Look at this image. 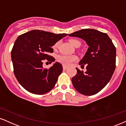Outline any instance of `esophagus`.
Instances as JSON below:
<instances>
[{
	"label": "esophagus",
	"mask_w": 126,
	"mask_h": 126,
	"mask_svg": "<svg viewBox=\"0 0 126 126\" xmlns=\"http://www.w3.org/2000/svg\"><path fill=\"white\" fill-rule=\"evenodd\" d=\"M63 70H66L67 69V67H66V66H63Z\"/></svg>",
	"instance_id": "1"
}]
</instances>
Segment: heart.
<instances>
[{"label":"heart","mask_w":126,"mask_h":126,"mask_svg":"<svg viewBox=\"0 0 126 126\" xmlns=\"http://www.w3.org/2000/svg\"><path fill=\"white\" fill-rule=\"evenodd\" d=\"M69 43L75 47L78 46H80V42L76 39H70ZM58 45L59 42H57L53 46V48L54 49L56 48ZM57 61L62 63V64L65 65V66H69L72 62L78 60V57L75 55H59L57 56Z\"/></svg>","instance_id":"b5f03b06"}]
</instances>
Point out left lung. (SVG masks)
I'll use <instances>...</instances> for the list:
<instances>
[{"label": "left lung", "instance_id": "8db88e82", "mask_svg": "<svg viewBox=\"0 0 126 126\" xmlns=\"http://www.w3.org/2000/svg\"><path fill=\"white\" fill-rule=\"evenodd\" d=\"M84 40L89 47L79 62L86 65V72L76 68L77 74L72 78L76 90L86 96L98 93L111 79L116 68V50L106 33L95 29L80 30L69 34Z\"/></svg>", "mask_w": 126, "mask_h": 126}]
</instances>
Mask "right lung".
<instances>
[{"label": "right lung", "instance_id": "right-lung-1", "mask_svg": "<svg viewBox=\"0 0 126 126\" xmlns=\"http://www.w3.org/2000/svg\"><path fill=\"white\" fill-rule=\"evenodd\" d=\"M67 34L33 30L18 36L11 57L15 76L24 89L31 93L43 94L54 87L63 71L62 65L56 62L47 69L43 67V62L45 59L50 63L55 61L49 55L53 52L51 47Z\"/></svg>", "mask_w": 126, "mask_h": 126}]
</instances>
